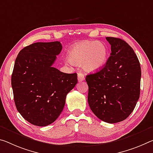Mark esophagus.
Instances as JSON below:
<instances>
[{"label":"esophagus","instance_id":"obj_1","mask_svg":"<svg viewBox=\"0 0 153 153\" xmlns=\"http://www.w3.org/2000/svg\"><path fill=\"white\" fill-rule=\"evenodd\" d=\"M77 79L79 82H82L84 80V75L82 73L78 72L77 73Z\"/></svg>","mask_w":153,"mask_h":153}]
</instances>
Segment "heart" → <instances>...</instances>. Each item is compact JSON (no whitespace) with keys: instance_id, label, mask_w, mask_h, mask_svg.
I'll use <instances>...</instances> for the list:
<instances>
[{"instance_id":"heart-1","label":"heart","mask_w":153,"mask_h":153,"mask_svg":"<svg viewBox=\"0 0 153 153\" xmlns=\"http://www.w3.org/2000/svg\"><path fill=\"white\" fill-rule=\"evenodd\" d=\"M70 61L81 65L84 71L94 72L104 66L108 60V49L101 42L85 41L78 43L69 51Z\"/></svg>"}]
</instances>
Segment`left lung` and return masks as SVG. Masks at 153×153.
<instances>
[{"mask_svg":"<svg viewBox=\"0 0 153 153\" xmlns=\"http://www.w3.org/2000/svg\"><path fill=\"white\" fill-rule=\"evenodd\" d=\"M110 56L100 71L86 77L88 102L99 119L108 123L125 120L136 105L140 94L141 67L133 48L124 40L106 37Z\"/></svg>","mask_w":153,"mask_h":153,"instance_id":"obj_1","label":"left lung"}]
</instances>
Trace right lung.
<instances>
[{
    "instance_id": "1",
    "label": "right lung",
    "mask_w": 153,
    "mask_h": 153,
    "mask_svg": "<svg viewBox=\"0 0 153 153\" xmlns=\"http://www.w3.org/2000/svg\"><path fill=\"white\" fill-rule=\"evenodd\" d=\"M60 42H37L26 46L17 56L11 76L14 102L31 124L44 127L63 110L67 94L77 83V76L53 67L62 50Z\"/></svg>"
}]
</instances>
